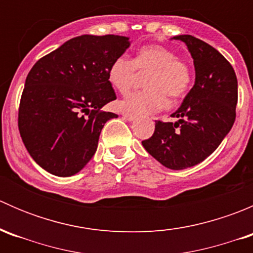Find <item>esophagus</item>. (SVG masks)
Returning <instances> with one entry per match:
<instances>
[{
    "label": "esophagus",
    "instance_id": "esophagus-1",
    "mask_svg": "<svg viewBox=\"0 0 253 253\" xmlns=\"http://www.w3.org/2000/svg\"><path fill=\"white\" fill-rule=\"evenodd\" d=\"M122 116H124V119L128 120V121H133V120L136 119V115L129 114V112H124V114H122Z\"/></svg>",
    "mask_w": 253,
    "mask_h": 253
}]
</instances>
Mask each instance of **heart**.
Wrapping results in <instances>:
<instances>
[{
    "mask_svg": "<svg viewBox=\"0 0 253 253\" xmlns=\"http://www.w3.org/2000/svg\"><path fill=\"white\" fill-rule=\"evenodd\" d=\"M137 72L145 77L147 90L134 91L120 101V108L132 114H152L168 106L167 95L177 99L185 95L192 83V70L185 60L162 45H147L134 57L122 55L115 58L108 71V79L119 93L132 88Z\"/></svg>",
    "mask_w": 253,
    "mask_h": 253,
    "instance_id": "heart-1",
    "label": "heart"
}]
</instances>
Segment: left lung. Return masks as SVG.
<instances>
[{
    "label": "left lung",
    "mask_w": 253,
    "mask_h": 253,
    "mask_svg": "<svg viewBox=\"0 0 253 253\" xmlns=\"http://www.w3.org/2000/svg\"><path fill=\"white\" fill-rule=\"evenodd\" d=\"M193 57L196 82L182 105L171 115L177 122L155 121L143 147L172 170L195 167L211 154L229 133L236 117L237 79L228 60L192 35H177Z\"/></svg>",
    "instance_id": "1"
}]
</instances>
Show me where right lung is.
<instances>
[{"label": "right lung", "instance_id": "obj_1", "mask_svg": "<svg viewBox=\"0 0 253 253\" xmlns=\"http://www.w3.org/2000/svg\"><path fill=\"white\" fill-rule=\"evenodd\" d=\"M129 46L119 35H81L37 61L25 79L18 128L30 157L66 177L93 158L108 120L101 110L116 99L108 79L111 62Z\"/></svg>", "mask_w": 253, "mask_h": 253}]
</instances>
